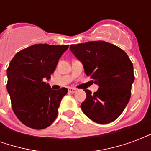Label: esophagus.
<instances>
[{"instance_id": "34e87169", "label": "esophagus", "mask_w": 151, "mask_h": 151, "mask_svg": "<svg viewBox=\"0 0 151 151\" xmlns=\"http://www.w3.org/2000/svg\"><path fill=\"white\" fill-rule=\"evenodd\" d=\"M76 91H77V90L74 88H69V93H72V94H73V93H75Z\"/></svg>"}]
</instances>
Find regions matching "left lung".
I'll use <instances>...</instances> for the list:
<instances>
[{"mask_svg":"<svg viewBox=\"0 0 151 151\" xmlns=\"http://www.w3.org/2000/svg\"><path fill=\"white\" fill-rule=\"evenodd\" d=\"M70 50L82 61L86 74L99 86L94 94L85 90L82 111L99 124L116 120L129 101L134 81L129 57L121 48L105 41L72 44Z\"/></svg>","mask_w":151,"mask_h":151,"instance_id":"8db88e82","label":"left lung"}]
</instances>
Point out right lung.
<instances>
[{
	"label": "right lung",
	"mask_w": 151,
	"mask_h": 151,
	"mask_svg": "<svg viewBox=\"0 0 151 151\" xmlns=\"http://www.w3.org/2000/svg\"><path fill=\"white\" fill-rule=\"evenodd\" d=\"M69 45L35 44L18 52L7 69V91L13 111L25 125L43 129L56 120L67 88L52 90L44 82Z\"/></svg>",
	"instance_id": "add662e5"
}]
</instances>
